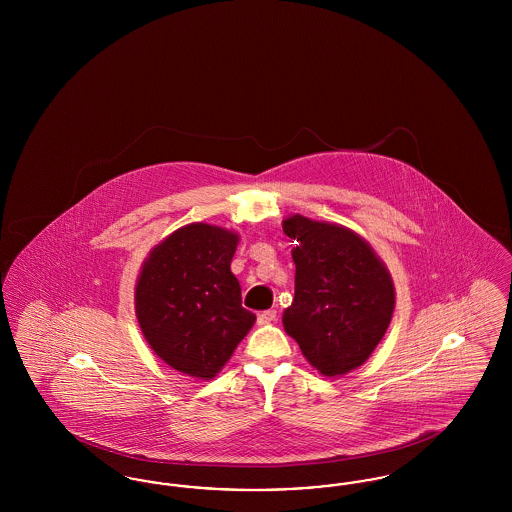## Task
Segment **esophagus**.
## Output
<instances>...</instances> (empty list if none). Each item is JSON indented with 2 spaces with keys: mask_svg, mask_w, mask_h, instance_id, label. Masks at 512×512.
Segmentation results:
<instances>
[{
  "mask_svg": "<svg viewBox=\"0 0 512 512\" xmlns=\"http://www.w3.org/2000/svg\"><path fill=\"white\" fill-rule=\"evenodd\" d=\"M274 320H276V311L274 309H268V311H263V313L257 315V322L259 324H270Z\"/></svg>",
  "mask_w": 512,
  "mask_h": 512,
  "instance_id": "1",
  "label": "esophagus"
}]
</instances>
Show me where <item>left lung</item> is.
Wrapping results in <instances>:
<instances>
[{"label":"left lung","mask_w":512,"mask_h":512,"mask_svg":"<svg viewBox=\"0 0 512 512\" xmlns=\"http://www.w3.org/2000/svg\"><path fill=\"white\" fill-rule=\"evenodd\" d=\"M282 228L295 242V295L282 317L286 334L322 376L365 365L393 317L390 270L347 226L292 215Z\"/></svg>","instance_id":"left-lung-1"}]
</instances>
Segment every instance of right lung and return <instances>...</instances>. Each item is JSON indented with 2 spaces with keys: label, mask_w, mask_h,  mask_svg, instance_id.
<instances>
[{
  "label": "right lung",
  "mask_w": 512,
  "mask_h": 512,
  "mask_svg": "<svg viewBox=\"0 0 512 512\" xmlns=\"http://www.w3.org/2000/svg\"><path fill=\"white\" fill-rule=\"evenodd\" d=\"M238 242L234 230L192 222L155 245L140 268L134 305L142 334L186 376L215 378L255 324L230 270Z\"/></svg>",
  "instance_id": "add662e5"
}]
</instances>
